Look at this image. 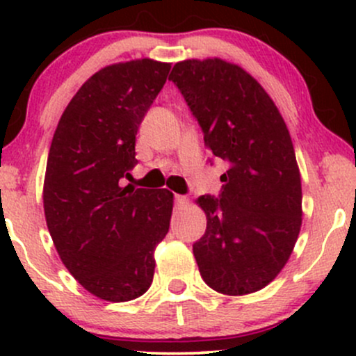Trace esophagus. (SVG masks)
<instances>
[{
  "mask_svg": "<svg viewBox=\"0 0 356 356\" xmlns=\"http://www.w3.org/2000/svg\"><path fill=\"white\" fill-rule=\"evenodd\" d=\"M174 202H175V206L179 207V209H181V207H184V206H187V197L186 195H179V194H175L174 195Z\"/></svg>",
  "mask_w": 356,
  "mask_h": 356,
  "instance_id": "esophagus-1",
  "label": "esophagus"
}]
</instances>
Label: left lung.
<instances>
[{
  "instance_id": "1",
  "label": "left lung",
  "mask_w": 356,
  "mask_h": 356,
  "mask_svg": "<svg viewBox=\"0 0 356 356\" xmlns=\"http://www.w3.org/2000/svg\"><path fill=\"white\" fill-rule=\"evenodd\" d=\"M169 80L212 157L227 162L218 197L197 199L207 227L192 251L202 280L222 295L259 291L283 269L301 227V177L283 117L249 73L224 60L179 61Z\"/></svg>"
}]
</instances>
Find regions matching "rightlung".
<instances>
[{"instance_id":"add662e5","label":"right lung","mask_w":356,"mask_h":356,"mask_svg":"<svg viewBox=\"0 0 356 356\" xmlns=\"http://www.w3.org/2000/svg\"><path fill=\"white\" fill-rule=\"evenodd\" d=\"M170 63L149 58L102 68L61 115L44 174L43 206L72 276L105 301L152 284L154 251L169 232L172 192L122 186L137 165L136 136Z\"/></svg>"}]
</instances>
